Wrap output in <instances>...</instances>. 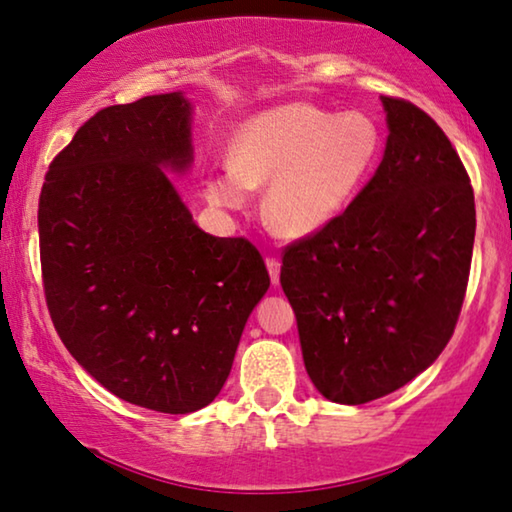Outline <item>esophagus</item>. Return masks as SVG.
<instances>
[{
    "instance_id": "34e87169",
    "label": "esophagus",
    "mask_w": 512,
    "mask_h": 512,
    "mask_svg": "<svg viewBox=\"0 0 512 512\" xmlns=\"http://www.w3.org/2000/svg\"><path fill=\"white\" fill-rule=\"evenodd\" d=\"M266 269H269L271 283L278 285L280 283V259L278 257H266Z\"/></svg>"
}]
</instances>
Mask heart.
Masks as SVG:
<instances>
[{"instance_id": "1", "label": "heart", "mask_w": 512, "mask_h": 512, "mask_svg": "<svg viewBox=\"0 0 512 512\" xmlns=\"http://www.w3.org/2000/svg\"><path fill=\"white\" fill-rule=\"evenodd\" d=\"M383 157V132L366 113L285 104L243 122L229 164L206 178L213 206L239 211L262 187L266 225L301 239L331 225L371 181Z\"/></svg>"}]
</instances>
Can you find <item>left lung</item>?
I'll use <instances>...</instances> for the list:
<instances>
[{"label": "left lung", "mask_w": 512, "mask_h": 512, "mask_svg": "<svg viewBox=\"0 0 512 512\" xmlns=\"http://www.w3.org/2000/svg\"><path fill=\"white\" fill-rule=\"evenodd\" d=\"M380 99L390 136L376 176L322 232L285 246L280 266L308 376L348 406L399 390L441 355L475 239L471 178L448 136L420 106Z\"/></svg>", "instance_id": "obj_1"}]
</instances>
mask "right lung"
<instances>
[{"label": "right lung", "instance_id": "obj_1", "mask_svg": "<svg viewBox=\"0 0 512 512\" xmlns=\"http://www.w3.org/2000/svg\"><path fill=\"white\" fill-rule=\"evenodd\" d=\"M192 162L181 92L106 106L50 162L41 278L71 357L115 397L185 415L225 385L271 278L243 236L218 239L162 167Z\"/></svg>", "mask_w": 512, "mask_h": 512}]
</instances>
